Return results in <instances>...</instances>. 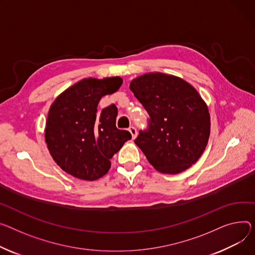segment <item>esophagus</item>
I'll return each instance as SVG.
<instances>
[{
    "mask_svg": "<svg viewBox=\"0 0 255 255\" xmlns=\"http://www.w3.org/2000/svg\"><path fill=\"white\" fill-rule=\"evenodd\" d=\"M129 131H130V133L132 135V138L133 139L136 138V136H137V130H136V128H135L134 126H130L129 127Z\"/></svg>",
    "mask_w": 255,
    "mask_h": 255,
    "instance_id": "34e87169",
    "label": "esophagus"
}]
</instances>
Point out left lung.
I'll list each match as a JSON object with an SVG mask.
<instances>
[{"label": "left lung", "mask_w": 255, "mask_h": 255, "mask_svg": "<svg viewBox=\"0 0 255 255\" xmlns=\"http://www.w3.org/2000/svg\"><path fill=\"white\" fill-rule=\"evenodd\" d=\"M130 89L147 112L148 126L134 142L162 173L177 174L195 164L210 135L204 100L184 80L149 73L132 80Z\"/></svg>", "instance_id": "1"}]
</instances>
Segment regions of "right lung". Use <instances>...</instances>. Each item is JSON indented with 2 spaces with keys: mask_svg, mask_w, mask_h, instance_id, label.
<instances>
[{
  "mask_svg": "<svg viewBox=\"0 0 255 255\" xmlns=\"http://www.w3.org/2000/svg\"><path fill=\"white\" fill-rule=\"evenodd\" d=\"M120 77L84 79L62 92L51 105L45 129L48 149L63 171L84 180L108 173L111 159L131 139L116 127L115 105L97 111L101 97L121 87Z\"/></svg>",
  "mask_w": 255,
  "mask_h": 255,
  "instance_id": "1",
  "label": "right lung"
}]
</instances>
